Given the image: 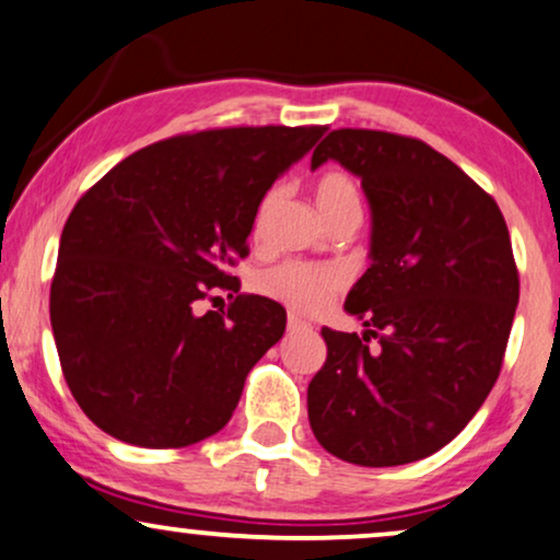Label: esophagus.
<instances>
[{
    "mask_svg": "<svg viewBox=\"0 0 560 560\" xmlns=\"http://www.w3.org/2000/svg\"><path fill=\"white\" fill-rule=\"evenodd\" d=\"M311 324L308 320H303L301 316H295V313H290L288 316V331H308Z\"/></svg>",
    "mask_w": 560,
    "mask_h": 560,
    "instance_id": "esophagus-1",
    "label": "esophagus"
}]
</instances>
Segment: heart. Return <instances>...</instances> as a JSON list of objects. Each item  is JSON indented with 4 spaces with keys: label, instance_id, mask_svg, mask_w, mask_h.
I'll list each match as a JSON object with an SVG mask.
<instances>
[{
    "label": "heart",
    "instance_id": "b5f03b06",
    "mask_svg": "<svg viewBox=\"0 0 560 560\" xmlns=\"http://www.w3.org/2000/svg\"><path fill=\"white\" fill-rule=\"evenodd\" d=\"M316 203L318 211L324 213V219L331 224L334 219L343 217V213H359V190L354 180L347 173L328 171L316 180ZM282 196L285 190L280 186H272L259 201L255 211V221H252V232L255 236H262L275 211L280 209ZM343 288V275L334 267H320V265H305V262H285L272 267L259 275V290L265 295L278 298L290 308L301 313H316L328 303V298L339 293Z\"/></svg>",
    "mask_w": 560,
    "mask_h": 560
}]
</instances>
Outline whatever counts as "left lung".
<instances>
[{
    "label": "left lung",
    "mask_w": 560,
    "mask_h": 560,
    "mask_svg": "<svg viewBox=\"0 0 560 560\" xmlns=\"http://www.w3.org/2000/svg\"><path fill=\"white\" fill-rule=\"evenodd\" d=\"M328 160L362 180L372 234L343 303L364 334L320 328L311 431L341 462L410 464L454 441L500 377L520 298L510 232L492 196L412 137L334 129L311 167Z\"/></svg>",
    "instance_id": "1"
}]
</instances>
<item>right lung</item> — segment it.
Returning <instances> with one entry per match:
<instances>
[{"label": "right lung", "instance_id": "right-lung-1", "mask_svg": "<svg viewBox=\"0 0 560 560\" xmlns=\"http://www.w3.org/2000/svg\"><path fill=\"white\" fill-rule=\"evenodd\" d=\"M326 127H232L137 150L81 196L50 285L63 377L114 439L180 448L219 433L244 380L285 334V308L236 295L196 313L247 257L255 211ZM232 298V295H229Z\"/></svg>", "mask_w": 560, "mask_h": 560}]
</instances>
